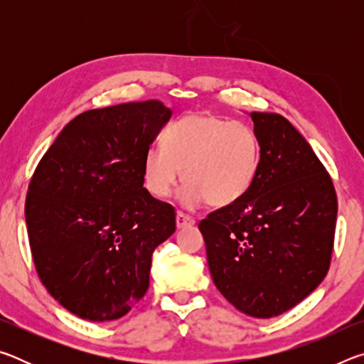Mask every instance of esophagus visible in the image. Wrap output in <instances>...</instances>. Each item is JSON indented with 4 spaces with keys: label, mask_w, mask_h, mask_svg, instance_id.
Listing matches in <instances>:
<instances>
[{
    "label": "esophagus",
    "mask_w": 364,
    "mask_h": 364,
    "mask_svg": "<svg viewBox=\"0 0 364 364\" xmlns=\"http://www.w3.org/2000/svg\"><path fill=\"white\" fill-rule=\"evenodd\" d=\"M196 223L193 217L183 213V212H176V226L178 228H186V226H193Z\"/></svg>",
    "instance_id": "esophagus-1"
}]
</instances>
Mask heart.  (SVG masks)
<instances>
[{
  "mask_svg": "<svg viewBox=\"0 0 364 364\" xmlns=\"http://www.w3.org/2000/svg\"><path fill=\"white\" fill-rule=\"evenodd\" d=\"M164 146L152 144L143 159V180L154 197L164 199L180 183H188L184 205H231L250 189L260 162V143L244 122L210 114H188L168 125ZM183 173H181V170Z\"/></svg>",
  "mask_w": 364,
  "mask_h": 364,
  "instance_id": "heart-1",
  "label": "heart"
}]
</instances>
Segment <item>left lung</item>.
<instances>
[{
  "label": "left lung",
  "mask_w": 364,
  "mask_h": 364,
  "mask_svg": "<svg viewBox=\"0 0 364 364\" xmlns=\"http://www.w3.org/2000/svg\"><path fill=\"white\" fill-rule=\"evenodd\" d=\"M260 143L255 180L241 199L199 223L212 279L254 318L291 310L328 274L337 196L306 139L279 114L250 112Z\"/></svg>",
  "instance_id": "left-lung-1"
}]
</instances>
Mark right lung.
<instances>
[{
    "label": "right lung",
    "instance_id": "1",
    "mask_svg": "<svg viewBox=\"0 0 364 364\" xmlns=\"http://www.w3.org/2000/svg\"><path fill=\"white\" fill-rule=\"evenodd\" d=\"M170 117L156 100L86 110L63 128L30 180L36 273L78 318L127 315L149 287L152 252L175 232V208L143 188L144 152Z\"/></svg>",
    "mask_w": 364,
    "mask_h": 364
}]
</instances>
